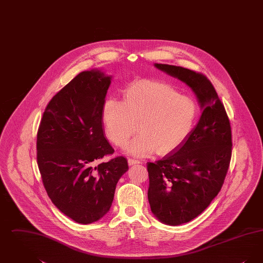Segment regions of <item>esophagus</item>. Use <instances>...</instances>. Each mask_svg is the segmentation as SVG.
Listing matches in <instances>:
<instances>
[{
  "label": "esophagus",
  "mask_w": 263,
  "mask_h": 263,
  "mask_svg": "<svg viewBox=\"0 0 263 263\" xmlns=\"http://www.w3.org/2000/svg\"><path fill=\"white\" fill-rule=\"evenodd\" d=\"M141 162H139V161H136V160H132V159H129L128 160V164L129 165H134V164H140Z\"/></svg>",
  "instance_id": "esophagus-1"
}]
</instances>
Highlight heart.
<instances>
[{
    "instance_id": "1",
    "label": "heart",
    "mask_w": 263,
    "mask_h": 263,
    "mask_svg": "<svg viewBox=\"0 0 263 263\" xmlns=\"http://www.w3.org/2000/svg\"><path fill=\"white\" fill-rule=\"evenodd\" d=\"M122 102L105 100L101 119L107 139L124 148L136 132L128 152L145 157L156 151L165 156L176 150L189 136L196 117L197 104L180 95L173 85L157 80H141L124 88Z\"/></svg>"
}]
</instances>
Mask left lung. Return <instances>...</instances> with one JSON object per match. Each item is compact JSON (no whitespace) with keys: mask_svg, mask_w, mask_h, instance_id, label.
Returning <instances> with one entry per match:
<instances>
[{"mask_svg":"<svg viewBox=\"0 0 263 263\" xmlns=\"http://www.w3.org/2000/svg\"><path fill=\"white\" fill-rule=\"evenodd\" d=\"M154 65L186 84L202 110L176 150L147 164L152 213L165 225L178 226L200 215L221 190L232 156V131L224 104L205 76L173 65Z\"/></svg>","mask_w":263,"mask_h":263,"instance_id":"left-lung-1","label":"left lung"}]
</instances>
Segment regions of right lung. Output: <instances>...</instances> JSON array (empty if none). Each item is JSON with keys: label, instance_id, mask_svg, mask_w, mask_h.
I'll list each match as a JSON object with an SVG mask.
<instances>
[{"label": "right lung", "instance_id": "right-lung-1", "mask_svg": "<svg viewBox=\"0 0 263 263\" xmlns=\"http://www.w3.org/2000/svg\"><path fill=\"white\" fill-rule=\"evenodd\" d=\"M111 76L84 71L57 92L38 128L37 163L53 204L79 224L99 221L109 211L116 184L128 171L117 157L93 166L114 150L103 133L102 106Z\"/></svg>", "mask_w": 263, "mask_h": 263}]
</instances>
